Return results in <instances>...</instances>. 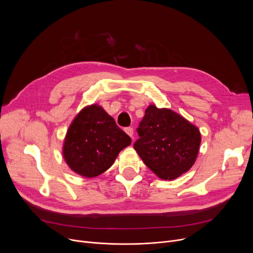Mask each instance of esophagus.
<instances>
[{"label": "esophagus", "instance_id": "34e87169", "mask_svg": "<svg viewBox=\"0 0 253 253\" xmlns=\"http://www.w3.org/2000/svg\"><path fill=\"white\" fill-rule=\"evenodd\" d=\"M125 132L130 137H133V128H132V127L125 128Z\"/></svg>", "mask_w": 253, "mask_h": 253}]
</instances>
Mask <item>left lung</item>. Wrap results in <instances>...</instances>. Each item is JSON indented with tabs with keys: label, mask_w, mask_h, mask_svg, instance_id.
Returning a JSON list of instances; mask_svg holds the SVG:
<instances>
[{
	"label": "left lung",
	"mask_w": 253,
	"mask_h": 253,
	"mask_svg": "<svg viewBox=\"0 0 253 253\" xmlns=\"http://www.w3.org/2000/svg\"><path fill=\"white\" fill-rule=\"evenodd\" d=\"M133 147L143 163L162 179H174L195 163L201 143L199 129L169 109L150 105L136 129Z\"/></svg>",
	"instance_id": "8db88e82"
}]
</instances>
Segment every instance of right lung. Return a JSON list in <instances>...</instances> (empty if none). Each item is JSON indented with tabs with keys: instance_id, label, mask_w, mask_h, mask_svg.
I'll list each match as a JSON object with an SVG mask.
<instances>
[{
	"instance_id": "right-lung-1",
	"label": "right lung",
	"mask_w": 253,
	"mask_h": 253,
	"mask_svg": "<svg viewBox=\"0 0 253 253\" xmlns=\"http://www.w3.org/2000/svg\"><path fill=\"white\" fill-rule=\"evenodd\" d=\"M131 138L97 104L86 106L71 124L65 135L63 157L76 173L97 176L108 170Z\"/></svg>"
}]
</instances>
